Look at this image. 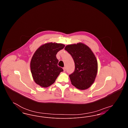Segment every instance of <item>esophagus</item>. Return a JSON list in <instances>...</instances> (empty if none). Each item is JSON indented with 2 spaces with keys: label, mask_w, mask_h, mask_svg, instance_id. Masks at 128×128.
<instances>
[{
  "label": "esophagus",
  "mask_w": 128,
  "mask_h": 128,
  "mask_svg": "<svg viewBox=\"0 0 128 128\" xmlns=\"http://www.w3.org/2000/svg\"><path fill=\"white\" fill-rule=\"evenodd\" d=\"M63 68L64 71V72H66V67H64Z\"/></svg>",
  "instance_id": "34e87169"
}]
</instances>
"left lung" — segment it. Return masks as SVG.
Returning <instances> with one entry per match:
<instances>
[{"mask_svg": "<svg viewBox=\"0 0 128 128\" xmlns=\"http://www.w3.org/2000/svg\"><path fill=\"white\" fill-rule=\"evenodd\" d=\"M65 50L75 63V70L69 75L72 84L80 90L88 89L94 82L98 72V61L94 54L82 43L67 45Z\"/></svg>", "mask_w": 128, "mask_h": 128, "instance_id": "left-lung-1", "label": "left lung"}]
</instances>
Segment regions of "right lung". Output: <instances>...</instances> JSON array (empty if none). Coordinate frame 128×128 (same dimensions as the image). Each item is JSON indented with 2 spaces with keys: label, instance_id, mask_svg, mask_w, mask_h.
Wrapping results in <instances>:
<instances>
[{
  "label": "right lung",
  "instance_id": "obj_1",
  "mask_svg": "<svg viewBox=\"0 0 128 128\" xmlns=\"http://www.w3.org/2000/svg\"><path fill=\"white\" fill-rule=\"evenodd\" d=\"M62 44L48 43L37 49L30 61V68L35 82L42 87H48L55 82L60 73L63 71L58 66L57 53L64 48Z\"/></svg>",
  "mask_w": 128,
  "mask_h": 128
}]
</instances>
